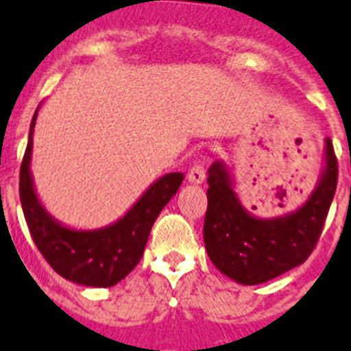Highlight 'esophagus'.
<instances>
[{
	"mask_svg": "<svg viewBox=\"0 0 351 351\" xmlns=\"http://www.w3.org/2000/svg\"><path fill=\"white\" fill-rule=\"evenodd\" d=\"M188 181L191 184H202L206 181V169L202 165H198V163L191 167L190 172H188Z\"/></svg>",
	"mask_w": 351,
	"mask_h": 351,
	"instance_id": "esophagus-1",
	"label": "esophagus"
}]
</instances>
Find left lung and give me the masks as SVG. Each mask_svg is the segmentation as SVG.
I'll use <instances>...</instances> for the list:
<instances>
[{
	"instance_id": "1",
	"label": "left lung",
	"mask_w": 351,
	"mask_h": 351,
	"mask_svg": "<svg viewBox=\"0 0 351 351\" xmlns=\"http://www.w3.org/2000/svg\"><path fill=\"white\" fill-rule=\"evenodd\" d=\"M204 243L214 267L241 285H260L306 262L320 237L337 184V161L325 138L315 190L295 210L260 218L243 206L232 167L219 160L207 170Z\"/></svg>"
}]
</instances>
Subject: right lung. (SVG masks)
I'll return each mask as SVG.
<instances>
[{
  "label": "right lung",
  "mask_w": 351,
  "mask_h": 351,
  "mask_svg": "<svg viewBox=\"0 0 351 351\" xmlns=\"http://www.w3.org/2000/svg\"><path fill=\"white\" fill-rule=\"evenodd\" d=\"M40 107L42 104L31 121L19 181L21 204L31 237L43 258L64 280L93 288L114 287L125 280L141 262L149 232L161 209L178 193L184 173L170 172L161 176L141 195L137 202L110 225L95 230L71 228L45 209L31 173L33 133Z\"/></svg>",
  "instance_id": "obj_1"
}]
</instances>
